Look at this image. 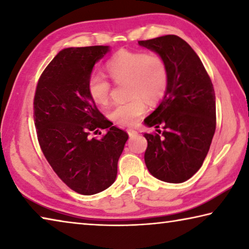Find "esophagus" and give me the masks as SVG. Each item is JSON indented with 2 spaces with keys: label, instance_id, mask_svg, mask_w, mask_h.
Listing matches in <instances>:
<instances>
[{
  "label": "esophagus",
  "instance_id": "34e87169",
  "mask_svg": "<svg viewBox=\"0 0 249 249\" xmlns=\"http://www.w3.org/2000/svg\"><path fill=\"white\" fill-rule=\"evenodd\" d=\"M127 134H128V136L129 137H135V136H137V132L135 129H132V128H129V129H127Z\"/></svg>",
  "mask_w": 249,
  "mask_h": 249
}]
</instances>
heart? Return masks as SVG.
I'll return each mask as SVG.
<instances>
[{
    "mask_svg": "<svg viewBox=\"0 0 249 249\" xmlns=\"http://www.w3.org/2000/svg\"><path fill=\"white\" fill-rule=\"evenodd\" d=\"M107 70L115 83L126 82V93L130 98L109 112V119L122 126H133L146 112V101L159 102L169 87V71L163 59L157 53L129 52L121 49L107 64ZM91 100L105 107L111 99V83L103 74L93 72L87 81Z\"/></svg>",
    "mask_w": 249,
    "mask_h": 249,
    "instance_id": "obj_1",
    "label": "heart"
}]
</instances>
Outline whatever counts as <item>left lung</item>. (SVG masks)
<instances>
[{"label":"left lung","mask_w":249,"mask_h":249,"mask_svg":"<svg viewBox=\"0 0 249 249\" xmlns=\"http://www.w3.org/2000/svg\"><path fill=\"white\" fill-rule=\"evenodd\" d=\"M138 44L158 53L169 71L165 96L144 120L148 127L163 128L161 136L144 135L146 167L165 182H184L201 168L215 133L213 84L199 56L180 37L166 35Z\"/></svg>","instance_id":"8db88e82"}]
</instances>
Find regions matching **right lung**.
<instances>
[{
	"label": "right lung",
	"mask_w": 249,
	"mask_h": 249,
	"mask_svg": "<svg viewBox=\"0 0 249 249\" xmlns=\"http://www.w3.org/2000/svg\"><path fill=\"white\" fill-rule=\"evenodd\" d=\"M108 46L62 49L46 67L34 98V121L43 154L73 191L92 196L116 179L117 161L128 135L111 126L87 90L94 65ZM110 127L101 139L91 131Z\"/></svg>",
	"instance_id": "obj_1"
}]
</instances>
